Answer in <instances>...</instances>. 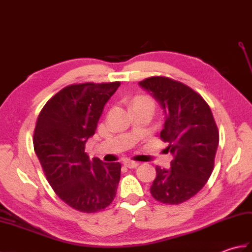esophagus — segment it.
I'll return each instance as SVG.
<instances>
[{
  "instance_id": "esophagus-1",
  "label": "esophagus",
  "mask_w": 252,
  "mask_h": 252,
  "mask_svg": "<svg viewBox=\"0 0 252 252\" xmlns=\"http://www.w3.org/2000/svg\"><path fill=\"white\" fill-rule=\"evenodd\" d=\"M123 164L126 165V167H127V168H130V169H134V168H136L138 164V162H136V161H133V160H125V161H123Z\"/></svg>"
}]
</instances>
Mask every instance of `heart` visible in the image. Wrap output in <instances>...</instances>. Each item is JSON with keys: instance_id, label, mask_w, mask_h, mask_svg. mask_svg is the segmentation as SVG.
I'll return each instance as SVG.
<instances>
[{"instance_id": "heart-1", "label": "heart", "mask_w": 252, "mask_h": 252, "mask_svg": "<svg viewBox=\"0 0 252 252\" xmlns=\"http://www.w3.org/2000/svg\"><path fill=\"white\" fill-rule=\"evenodd\" d=\"M133 104H146L154 107L153 99L151 97H147V96H137V97H135L134 100H133Z\"/></svg>"}]
</instances>
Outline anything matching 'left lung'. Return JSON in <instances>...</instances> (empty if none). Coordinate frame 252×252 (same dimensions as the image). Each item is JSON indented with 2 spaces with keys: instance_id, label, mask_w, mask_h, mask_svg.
I'll return each mask as SVG.
<instances>
[{
  "instance_id": "1",
  "label": "left lung",
  "mask_w": 252,
  "mask_h": 252,
  "mask_svg": "<svg viewBox=\"0 0 252 252\" xmlns=\"http://www.w3.org/2000/svg\"><path fill=\"white\" fill-rule=\"evenodd\" d=\"M156 98L165 114L160 138L169 143L171 169L156 167L151 186L155 199L178 205L199 191L215 167L219 131L210 107L200 94L167 77H151L138 82Z\"/></svg>"
}]
</instances>
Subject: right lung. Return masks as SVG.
Instances as JSON below:
<instances>
[{"instance_id": "add662e5", "label": "right lung", "mask_w": 252, "mask_h": 252, "mask_svg": "<svg viewBox=\"0 0 252 252\" xmlns=\"http://www.w3.org/2000/svg\"><path fill=\"white\" fill-rule=\"evenodd\" d=\"M120 82L81 83L63 88L37 117L33 147L56 195L78 211L92 213L116 197L121 164L90 161L85 143Z\"/></svg>"}]
</instances>
